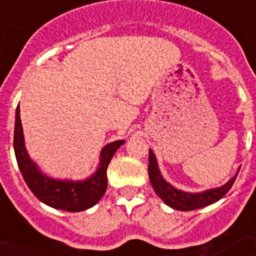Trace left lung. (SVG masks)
Wrapping results in <instances>:
<instances>
[{"instance_id": "left-lung-1", "label": "left lung", "mask_w": 256, "mask_h": 256, "mask_svg": "<svg viewBox=\"0 0 256 256\" xmlns=\"http://www.w3.org/2000/svg\"><path fill=\"white\" fill-rule=\"evenodd\" d=\"M236 175L232 179H230L224 186L218 187V188H211V190L198 192V194L184 192V191L176 190L175 187L168 184L162 178L160 168H158V164H156V156H154V152L152 150H148V176H150L152 188L156 192V195L168 206L172 207L175 210H196V208H202V207H206L211 204V203L216 202V200H219V199L224 196L230 191V188L234 184Z\"/></svg>"}]
</instances>
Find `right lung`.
Here are the masks:
<instances>
[{
    "label": "right lung",
    "mask_w": 256,
    "mask_h": 256,
    "mask_svg": "<svg viewBox=\"0 0 256 256\" xmlns=\"http://www.w3.org/2000/svg\"><path fill=\"white\" fill-rule=\"evenodd\" d=\"M124 140H116L104 146L100 152V164L96 172L82 182L70 180H56L46 176L38 170L36 164L30 160L26 152L22 134V124L20 120V106L16 110V126H14V152L17 158L18 168L36 196L41 202L54 208L77 212L92 207L102 196L108 187L106 170Z\"/></svg>",
    "instance_id": "1"
}]
</instances>
